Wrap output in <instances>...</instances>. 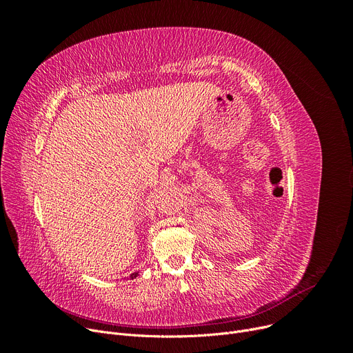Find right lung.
I'll return each mask as SVG.
<instances>
[{"label":"right lung","instance_id":"add662e5","mask_svg":"<svg viewBox=\"0 0 353 353\" xmlns=\"http://www.w3.org/2000/svg\"><path fill=\"white\" fill-rule=\"evenodd\" d=\"M139 276V272H134V273H132L130 274V279H136V277Z\"/></svg>","mask_w":353,"mask_h":353}]
</instances>
